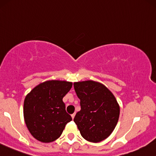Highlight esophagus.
Segmentation results:
<instances>
[{
	"instance_id": "esophagus-1",
	"label": "esophagus",
	"mask_w": 156,
	"mask_h": 156,
	"mask_svg": "<svg viewBox=\"0 0 156 156\" xmlns=\"http://www.w3.org/2000/svg\"><path fill=\"white\" fill-rule=\"evenodd\" d=\"M75 115H76V112H75V113H73V114H72V115H71V116H72V119H73L75 118Z\"/></svg>"
}]
</instances>
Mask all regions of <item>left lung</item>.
<instances>
[{
    "label": "left lung",
    "mask_w": 156,
    "mask_h": 156,
    "mask_svg": "<svg viewBox=\"0 0 156 156\" xmlns=\"http://www.w3.org/2000/svg\"><path fill=\"white\" fill-rule=\"evenodd\" d=\"M73 86L80 100V110L74 118L80 134L91 142L105 140L119 119L120 107L115 97L105 86L94 80L76 82Z\"/></svg>",
    "instance_id": "left-lung-1"
}]
</instances>
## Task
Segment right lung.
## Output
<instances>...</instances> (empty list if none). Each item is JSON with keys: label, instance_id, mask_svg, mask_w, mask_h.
Returning a JSON list of instances; mask_svg holds the SVG:
<instances>
[{"label": "right lung", "instance_id": "1", "mask_svg": "<svg viewBox=\"0 0 156 156\" xmlns=\"http://www.w3.org/2000/svg\"><path fill=\"white\" fill-rule=\"evenodd\" d=\"M71 82L47 80L35 86L24 101V119L32 136L48 143L61 136L72 118L65 110L63 97L72 88Z\"/></svg>", "mask_w": 156, "mask_h": 156}]
</instances>
